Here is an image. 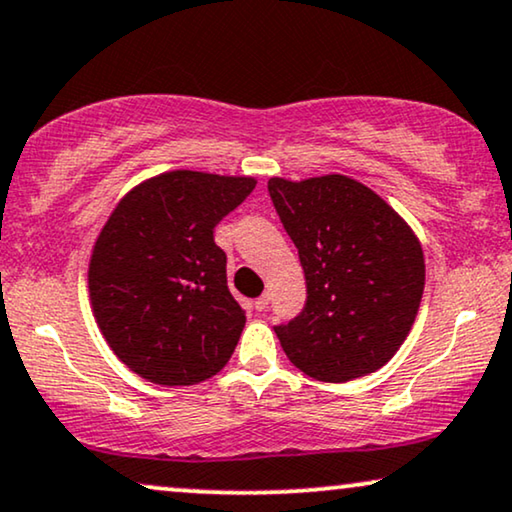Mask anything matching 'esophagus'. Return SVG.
<instances>
[{"label": "esophagus", "instance_id": "34e87169", "mask_svg": "<svg viewBox=\"0 0 512 512\" xmlns=\"http://www.w3.org/2000/svg\"><path fill=\"white\" fill-rule=\"evenodd\" d=\"M268 305H270V293H263L261 298H256V300H254V307H256L258 312L268 310Z\"/></svg>", "mask_w": 512, "mask_h": 512}]
</instances>
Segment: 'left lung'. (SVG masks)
Wrapping results in <instances>:
<instances>
[{
	"mask_svg": "<svg viewBox=\"0 0 512 512\" xmlns=\"http://www.w3.org/2000/svg\"><path fill=\"white\" fill-rule=\"evenodd\" d=\"M268 191L296 244L307 300L275 326L284 354L321 382H349L382 368L415 324L424 251L380 195L345 174L272 177Z\"/></svg>",
	"mask_w": 512,
	"mask_h": 512,
	"instance_id": "left-lung-1",
	"label": "left lung"
}]
</instances>
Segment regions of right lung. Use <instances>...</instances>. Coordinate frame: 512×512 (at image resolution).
<instances>
[{
    "label": "right lung",
    "instance_id": "1",
    "mask_svg": "<svg viewBox=\"0 0 512 512\" xmlns=\"http://www.w3.org/2000/svg\"><path fill=\"white\" fill-rule=\"evenodd\" d=\"M254 186V177L172 170L142 181L111 212L90 256V305L132 373L188 387L233 356L247 317L228 289L214 228Z\"/></svg>",
    "mask_w": 512,
    "mask_h": 512
}]
</instances>
